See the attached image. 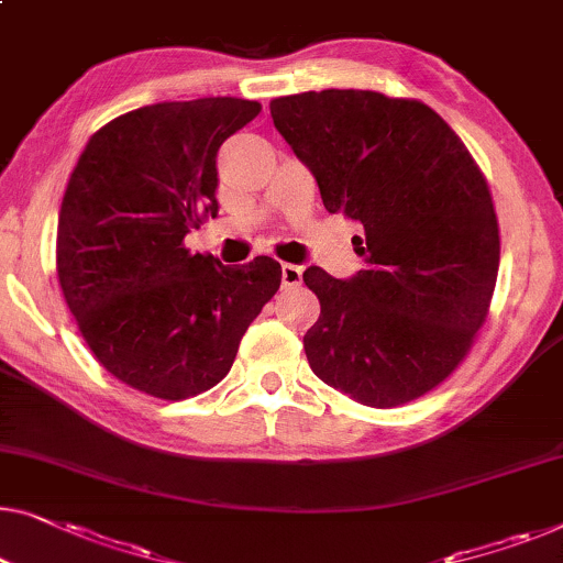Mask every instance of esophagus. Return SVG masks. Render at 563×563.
Listing matches in <instances>:
<instances>
[{"label": "esophagus", "instance_id": "obj_1", "mask_svg": "<svg viewBox=\"0 0 563 563\" xmlns=\"http://www.w3.org/2000/svg\"><path fill=\"white\" fill-rule=\"evenodd\" d=\"M282 284L284 289H295L301 284V268L295 264H282Z\"/></svg>", "mask_w": 563, "mask_h": 563}]
</instances>
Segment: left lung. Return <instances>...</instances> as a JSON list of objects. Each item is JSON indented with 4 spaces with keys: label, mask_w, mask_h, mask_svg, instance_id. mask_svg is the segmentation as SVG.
I'll use <instances>...</instances> for the list:
<instances>
[{
    "label": "left lung",
    "mask_w": 563,
    "mask_h": 563,
    "mask_svg": "<svg viewBox=\"0 0 563 563\" xmlns=\"http://www.w3.org/2000/svg\"><path fill=\"white\" fill-rule=\"evenodd\" d=\"M268 109L328 213L363 228L361 272L301 276L320 299L309 368L373 409L413 401L457 368L490 307L500 235L485 177L421 101L328 88Z\"/></svg>",
    "instance_id": "obj_1"
}]
</instances>
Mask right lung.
Returning a JSON list of instances; mask_svg holds the SVG:
<instances>
[{"mask_svg":"<svg viewBox=\"0 0 563 563\" xmlns=\"http://www.w3.org/2000/svg\"><path fill=\"white\" fill-rule=\"evenodd\" d=\"M258 111L231 96L142 106L99 129L73 169L60 289L86 345L126 386L167 401L213 388L279 289L274 258L223 266L185 249L218 216V150Z\"/></svg>","mask_w":563,"mask_h":563,"instance_id":"1","label":"right lung"}]
</instances>
